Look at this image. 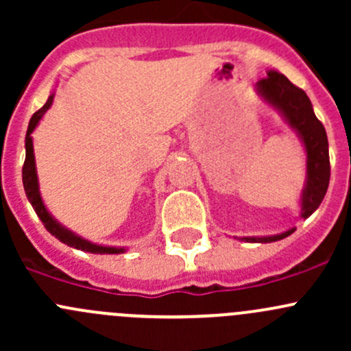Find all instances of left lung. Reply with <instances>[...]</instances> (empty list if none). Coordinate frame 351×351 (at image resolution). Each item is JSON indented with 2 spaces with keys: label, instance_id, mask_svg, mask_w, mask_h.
Instances as JSON below:
<instances>
[{
  "label": "left lung",
  "instance_id": "1",
  "mask_svg": "<svg viewBox=\"0 0 351 351\" xmlns=\"http://www.w3.org/2000/svg\"><path fill=\"white\" fill-rule=\"evenodd\" d=\"M258 91L267 101L284 113L287 122L302 137L307 151V183L302 193V217H309L321 205L329 185L331 166H329L328 136L324 125L314 113L309 97L302 88L290 83L282 73L270 71L256 83ZM293 229L278 236L268 238H243L250 243H271L290 236Z\"/></svg>",
  "mask_w": 351,
  "mask_h": 351
}]
</instances>
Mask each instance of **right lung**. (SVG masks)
Wrapping results in <instances>:
<instances>
[{
  "mask_svg": "<svg viewBox=\"0 0 351 351\" xmlns=\"http://www.w3.org/2000/svg\"><path fill=\"white\" fill-rule=\"evenodd\" d=\"M52 104V95L49 97V100L45 101V105L42 108H38L37 112L32 115L30 122H28V130H27V137H25V162H23V168H22V178H23V189L25 193H27V198L30 200L32 207H34L35 214L38 215V219L42 221V224L45 226L49 232L52 236L62 241L67 246H73L76 250L81 251H88V253H107V254H117V253H122V247H108V246H98V244H91L88 243L86 239L80 238V236H74L73 232H69L67 229L61 228L54 219L51 217V214L47 212V208L44 207L42 204V198L40 193H38V183H37V173H35V159H34V146H32V137L30 134L34 132V129L37 127L38 120L42 119V115L45 113V110L51 107Z\"/></svg>",
  "mask_w": 351,
  "mask_h": 351,
  "instance_id": "obj_1",
  "label": "right lung"
}]
</instances>
